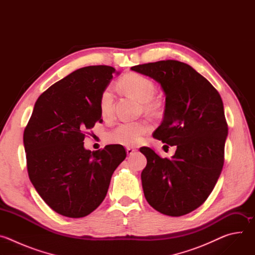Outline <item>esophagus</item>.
Returning a JSON list of instances; mask_svg holds the SVG:
<instances>
[{
    "mask_svg": "<svg viewBox=\"0 0 255 255\" xmlns=\"http://www.w3.org/2000/svg\"><path fill=\"white\" fill-rule=\"evenodd\" d=\"M136 151H137V149H136V148H133V147H127V149H126V152H127L128 155H132V154L135 153Z\"/></svg>",
    "mask_w": 255,
    "mask_h": 255,
    "instance_id": "esophagus-1",
    "label": "esophagus"
}]
</instances>
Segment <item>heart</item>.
I'll use <instances>...</instances> for the list:
<instances>
[{"instance_id": "1", "label": "heart", "mask_w": 255, "mask_h": 255, "mask_svg": "<svg viewBox=\"0 0 255 255\" xmlns=\"http://www.w3.org/2000/svg\"><path fill=\"white\" fill-rule=\"evenodd\" d=\"M118 85L128 96L142 103L146 112L153 113L158 109V104L152 101L156 88L148 78L139 74H128L119 81ZM113 109L114 95L111 89L107 88L100 97L101 114L103 117H110L113 114ZM148 131L149 125L145 122L122 123L108 134V138L111 142L130 147L139 144Z\"/></svg>"}]
</instances>
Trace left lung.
I'll return each mask as SVG.
<instances>
[{
	"label": "left lung",
	"mask_w": 255,
	"mask_h": 255,
	"mask_svg": "<svg viewBox=\"0 0 255 255\" xmlns=\"http://www.w3.org/2000/svg\"><path fill=\"white\" fill-rule=\"evenodd\" d=\"M131 70L157 82L165 95L163 120L153 137L170 146L171 159L151 148L141 172L144 196L156 211L172 217L199 208L212 193L224 164L228 126L217 90L191 65L177 60L139 64Z\"/></svg>",
	"instance_id": "left-lung-1"
}]
</instances>
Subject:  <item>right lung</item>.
Returning a JSON list of instances; mask_svg holds the SVG:
<instances>
[{"label":"right lung","mask_w":255,"mask_h":255,"mask_svg":"<svg viewBox=\"0 0 255 255\" xmlns=\"http://www.w3.org/2000/svg\"><path fill=\"white\" fill-rule=\"evenodd\" d=\"M114 74L120 72L107 65L71 72L40 95L24 130L31 183L62 216L82 218L96 210L126 157L119 144L93 152L84 146L85 132L102 122L100 97Z\"/></svg>","instance_id":"add662e5"}]
</instances>
